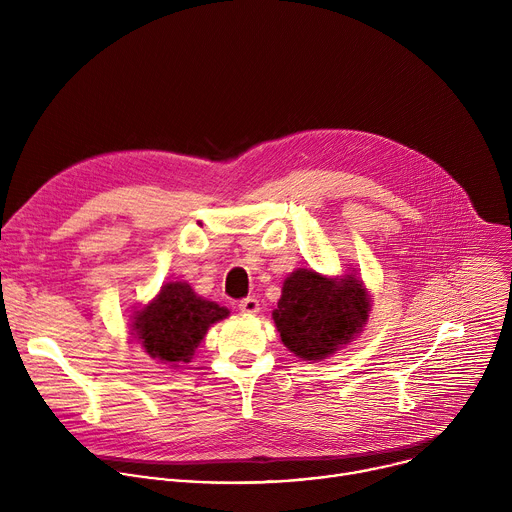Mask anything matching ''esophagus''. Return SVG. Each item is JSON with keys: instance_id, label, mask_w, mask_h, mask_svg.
<instances>
[{"instance_id": "esophagus-1", "label": "esophagus", "mask_w": 512, "mask_h": 512, "mask_svg": "<svg viewBox=\"0 0 512 512\" xmlns=\"http://www.w3.org/2000/svg\"><path fill=\"white\" fill-rule=\"evenodd\" d=\"M239 310L245 314H257L259 312V300L255 298H245L239 302Z\"/></svg>"}]
</instances>
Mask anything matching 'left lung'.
Returning a JSON list of instances; mask_svg holds the SVG:
<instances>
[{
	"label": "left lung",
	"mask_w": 512,
	"mask_h": 512,
	"mask_svg": "<svg viewBox=\"0 0 512 512\" xmlns=\"http://www.w3.org/2000/svg\"><path fill=\"white\" fill-rule=\"evenodd\" d=\"M369 312L371 296L354 273L326 277L314 269H298L283 281L273 322L291 352L316 362L352 342Z\"/></svg>",
	"instance_id": "8db88e82"
}]
</instances>
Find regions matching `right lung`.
<instances>
[{
  "label": "right lung",
  "mask_w": 512,
  "mask_h": 512,
  "mask_svg": "<svg viewBox=\"0 0 512 512\" xmlns=\"http://www.w3.org/2000/svg\"><path fill=\"white\" fill-rule=\"evenodd\" d=\"M229 310L194 294L186 281L162 285L160 294L131 316V334L152 358L172 367L190 362L208 328Z\"/></svg>",
  "instance_id": "1"
}]
</instances>
